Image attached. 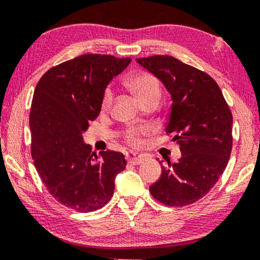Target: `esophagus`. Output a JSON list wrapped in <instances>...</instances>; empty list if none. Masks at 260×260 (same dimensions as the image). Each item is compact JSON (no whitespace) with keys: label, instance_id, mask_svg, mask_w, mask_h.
<instances>
[{"label":"esophagus","instance_id":"obj_1","mask_svg":"<svg viewBox=\"0 0 260 260\" xmlns=\"http://www.w3.org/2000/svg\"><path fill=\"white\" fill-rule=\"evenodd\" d=\"M126 161H127V163H130V165L138 166L144 161V156L141 154H137V152H127Z\"/></svg>","mask_w":260,"mask_h":260}]
</instances>
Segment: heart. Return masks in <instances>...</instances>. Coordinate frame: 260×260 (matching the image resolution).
<instances>
[{"label": "heart", "mask_w": 260, "mask_h": 260, "mask_svg": "<svg viewBox=\"0 0 260 260\" xmlns=\"http://www.w3.org/2000/svg\"><path fill=\"white\" fill-rule=\"evenodd\" d=\"M127 86L131 91L134 92L135 95L140 99L142 104L152 99H159L161 97V87L159 83L156 78L150 73L147 72H138L129 77L127 79ZM113 99V93L111 88H106L103 93L101 110L103 112H106L111 108ZM147 134V130L143 127H133V129L127 130L126 133V141L127 143L133 147H140L142 144L141 137Z\"/></svg>", "instance_id": "heart-1"}]
</instances>
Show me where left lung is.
Masks as SVG:
<instances>
[{
	"label": "left lung",
	"mask_w": 260,
	"mask_h": 260,
	"mask_svg": "<svg viewBox=\"0 0 260 260\" xmlns=\"http://www.w3.org/2000/svg\"><path fill=\"white\" fill-rule=\"evenodd\" d=\"M136 61L172 95L166 134L172 135L182 154L176 163L162 166L161 177L149 189L170 207L194 204L214 187L229 163L232 113L219 85L207 73L169 55Z\"/></svg>",
	"instance_id": "left-lung-1"
}]
</instances>
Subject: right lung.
<instances>
[{"instance_id": "right-lung-1", "label": "right lung", "mask_w": 260, "mask_h": 260, "mask_svg": "<svg viewBox=\"0 0 260 260\" xmlns=\"http://www.w3.org/2000/svg\"><path fill=\"white\" fill-rule=\"evenodd\" d=\"M130 58L83 54L48 70L35 87L29 113L31 157L47 190L77 212L102 208L112 198L122 152H91L83 134L101 112L102 97Z\"/></svg>"}]
</instances>
